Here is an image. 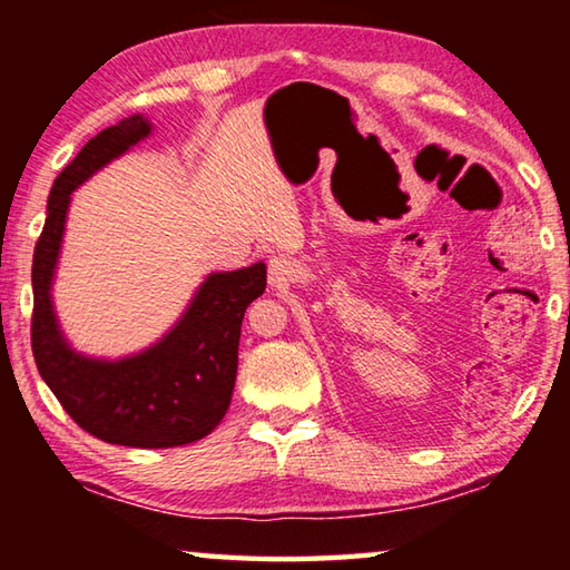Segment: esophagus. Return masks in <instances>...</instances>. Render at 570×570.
Masks as SVG:
<instances>
[{"label":"esophagus","mask_w":570,"mask_h":570,"mask_svg":"<svg viewBox=\"0 0 570 570\" xmlns=\"http://www.w3.org/2000/svg\"><path fill=\"white\" fill-rule=\"evenodd\" d=\"M268 276H272V284L286 282V278L292 276V264H288L286 258H274V262L268 264Z\"/></svg>","instance_id":"34e87169"}]
</instances>
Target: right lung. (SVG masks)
<instances>
[{
  "label": "right lung",
  "mask_w": 570,
  "mask_h": 570,
  "mask_svg": "<svg viewBox=\"0 0 570 570\" xmlns=\"http://www.w3.org/2000/svg\"><path fill=\"white\" fill-rule=\"evenodd\" d=\"M148 132L146 118H125L95 135L57 176L32 258V354L47 387L85 432L110 445L178 448L224 420L236 384L240 322L264 294L266 266L208 276L168 336L120 362L75 354L50 302L70 193Z\"/></svg>",
  "instance_id": "right-lung-1"
}]
</instances>
